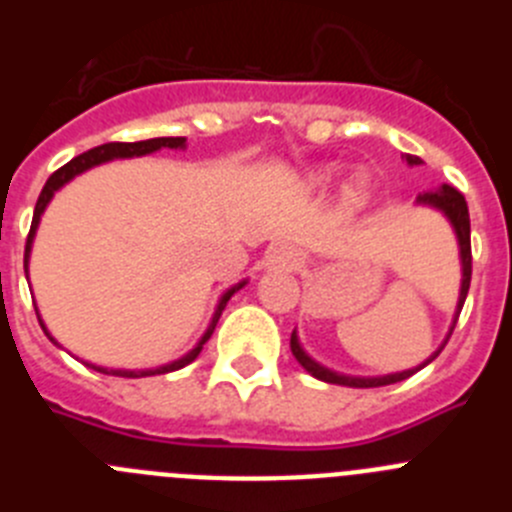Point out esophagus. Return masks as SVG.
<instances>
[{
	"mask_svg": "<svg viewBox=\"0 0 512 512\" xmlns=\"http://www.w3.org/2000/svg\"><path fill=\"white\" fill-rule=\"evenodd\" d=\"M302 253L292 246H277L266 253L264 266L269 271H297L302 266Z\"/></svg>",
	"mask_w": 512,
	"mask_h": 512,
	"instance_id": "1",
	"label": "esophagus"
}]
</instances>
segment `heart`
Masks as SVG:
<instances>
[{
    "label": "heart",
    "instance_id": "1",
    "mask_svg": "<svg viewBox=\"0 0 512 512\" xmlns=\"http://www.w3.org/2000/svg\"><path fill=\"white\" fill-rule=\"evenodd\" d=\"M336 174V164L312 166V169L307 171V184H310V187H325L328 182H333V176ZM366 197H369V174H366V171H356V174L348 176L346 184H343V202H346V207L356 210V207L364 205Z\"/></svg>",
    "mask_w": 512,
    "mask_h": 512
}]
</instances>
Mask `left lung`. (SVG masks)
<instances>
[{
    "instance_id": "left-lung-1",
    "label": "left lung",
    "mask_w": 512,
    "mask_h": 512,
    "mask_svg": "<svg viewBox=\"0 0 512 512\" xmlns=\"http://www.w3.org/2000/svg\"><path fill=\"white\" fill-rule=\"evenodd\" d=\"M405 161H408L410 166H420L423 161H420L418 156H405ZM415 205H423V207H433V210L441 212L446 220L451 223V228H454V235H456V243H459V259H461V287H459V302H456V310H454V320H451V328L449 333H446V338H443L441 346L433 351L428 359L423 361V364L413 366V369H405V372H395V374H382V377H354V374H341V372H333V369H328V366H323L320 361L312 359L310 354H307L305 348H302L300 343V336H297V330H292V338H289V348H292V354H295V359L300 361V366L305 369L307 374H312L315 379H320V382H328V384H341V387H384V384H395V382H402V379L413 377L415 372H420L423 366L431 364L433 359H436L438 354L443 351V346H446V341H449L451 330H454L456 320H459V312L461 307H464V300H467V292H469V282H472V241H469V207H467V200H464V194L456 192L454 187H449V184H443V187L433 189V192H423L418 194V200H415Z\"/></svg>"
}]
</instances>
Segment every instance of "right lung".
I'll use <instances>...</instances> for the list:
<instances>
[{"label": "right lung", "mask_w": 512, "mask_h": 512, "mask_svg": "<svg viewBox=\"0 0 512 512\" xmlns=\"http://www.w3.org/2000/svg\"><path fill=\"white\" fill-rule=\"evenodd\" d=\"M161 148H174V151H184L187 148V138H151V140H138V143H104V146H97L92 148V151L81 153V156L71 158L69 164L61 166V169L56 171V174H51V179L45 182L43 192H40L38 197V205H35V212H33V225H30V235H27V246H25V277H30L27 274V266H30V251H33V241H35V233H38V225H40V217H43L45 207L51 205V200L56 197V192L61 187H66V184L71 182V179H76L79 174H84V171L94 169V166L99 164H107V161H115V158H133V156H148V153H156L161 151ZM248 284V279H243V282L233 284L230 289H225L223 295H220V300H217V307L215 312H212V320L210 325H207V330L202 333V338L197 341V346L192 348V351H187L184 356H179L176 361H169V364L164 366H156V369H107V366H97V364H89L92 366L94 372H102V374H112V377H128V379H138V377H153V374H169V372H176V369H182V366L192 364L197 356H200L202 346H205L207 341H210L212 330H215L217 320H220V315H223L225 305H228L230 297L238 292V289H243ZM35 312H38V307H35ZM38 320H40V328L45 330V336L51 338L53 343H56L58 348H61V343L56 341V338L48 333V328H45L43 318H40L38 312Z\"/></svg>", "instance_id": "1"}]
</instances>
